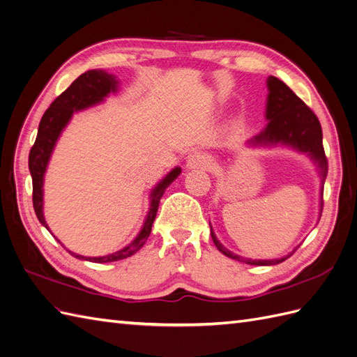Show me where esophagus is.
<instances>
[{
	"instance_id": "obj_1",
	"label": "esophagus",
	"mask_w": 357,
	"mask_h": 357,
	"mask_svg": "<svg viewBox=\"0 0 357 357\" xmlns=\"http://www.w3.org/2000/svg\"><path fill=\"white\" fill-rule=\"evenodd\" d=\"M211 164H213L211 156L205 155V153H195V155H190L188 158L186 167L189 169H198V168H208Z\"/></svg>"
}]
</instances>
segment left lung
<instances>
[{"label": "left lung", "mask_w": 357, "mask_h": 357, "mask_svg": "<svg viewBox=\"0 0 357 357\" xmlns=\"http://www.w3.org/2000/svg\"><path fill=\"white\" fill-rule=\"evenodd\" d=\"M268 101H266V126L259 132L256 137H253L248 144L252 146H290L298 152L308 153V156L316 162L319 167V174L321 178V188H320V214L319 220L323 210V185L328 176V159L325 155V149H323V134L321 126L317 116L314 114L308 105L302 101L299 96L291 91L286 83L278 80L274 75L268 77ZM211 229V225H210ZM211 238L218 247V250L222 252L225 256H228L235 261H240L248 265H277L286 261L290 255L280 257V259H247L241 257L238 255H234L228 248L220 244L218 236L214 235L211 229Z\"/></svg>", "instance_id": "left-lung-1"}]
</instances>
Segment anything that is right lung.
<instances>
[{
	"instance_id": "right-lung-1",
	"label": "right lung",
	"mask_w": 357,
	"mask_h": 357,
	"mask_svg": "<svg viewBox=\"0 0 357 357\" xmlns=\"http://www.w3.org/2000/svg\"><path fill=\"white\" fill-rule=\"evenodd\" d=\"M117 84L119 80L113 74H109L102 70L86 71L71 83L67 91H63L58 98L50 104L46 113L41 117L36 143L31 147L29 152L28 165L32 177V204H34V210L40 223L45 226L46 229H49V226L46 223L45 214H43V181H45V172L49 164L50 155L53 152V149H55V144L62 132V129L67 126L74 112L88 109V107L93 104L101 102L110 92L117 91ZM180 172L181 169L176 167L171 172H168V176L165 178H162L158 183V186L152 190V193H150V208L147 213L146 222L142 231H139V234L135 236V240L131 244H128L122 250H119L116 253L100 257H86L82 255H75L73 252L70 253L74 257L82 259V261H89L95 264L116 262L137 253L139 248L144 245L150 232H152V225L155 222L162 195H164L165 189L171 183L178 177Z\"/></svg>"
}]
</instances>
